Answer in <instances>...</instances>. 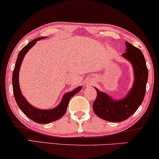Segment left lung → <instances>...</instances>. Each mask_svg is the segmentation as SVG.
Returning a JSON list of instances; mask_svg holds the SVG:
<instances>
[{
    "instance_id": "obj_1",
    "label": "left lung",
    "mask_w": 159,
    "mask_h": 159,
    "mask_svg": "<svg viewBox=\"0 0 159 159\" xmlns=\"http://www.w3.org/2000/svg\"><path fill=\"white\" fill-rule=\"evenodd\" d=\"M126 52L122 56L133 64L135 83L128 95L120 101H114L109 96L97 88V98L93 104V110L98 117L109 122H122L135 112L143 101L148 81L146 62L140 49L126 42Z\"/></svg>"
}]
</instances>
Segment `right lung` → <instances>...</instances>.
Here are the masks:
<instances>
[{
  "label": "right lung",
  "instance_id": "obj_1",
  "mask_svg": "<svg viewBox=\"0 0 159 159\" xmlns=\"http://www.w3.org/2000/svg\"><path fill=\"white\" fill-rule=\"evenodd\" d=\"M44 38H46V37H41L37 38V39H33L32 42H30L24 48L21 49L17 57L12 76L13 95H14V98L18 106H19L20 109L23 111V113L25 114L30 119L39 124L50 123V122H54L55 120H57L60 118H61L66 112L67 107H68L69 101H70L71 97H73L75 93H77L81 89V86H79L73 91H70V92H68L66 94H65L61 102L60 103V104L56 108L50 109V110H48V109L42 110V109L35 108L32 105H30V104H29L27 101L24 99V97L22 96L21 93L19 84V73L20 66H21L24 55L28 52L29 50L32 48L37 43V40L44 39Z\"/></svg>",
  "mask_w": 159,
  "mask_h": 159
}]
</instances>
